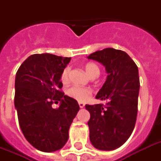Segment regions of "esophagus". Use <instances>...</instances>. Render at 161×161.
<instances>
[{"mask_svg":"<svg viewBox=\"0 0 161 161\" xmlns=\"http://www.w3.org/2000/svg\"><path fill=\"white\" fill-rule=\"evenodd\" d=\"M78 104H79V107H80L81 108H83L85 106V103H82V102H79V103H78Z\"/></svg>","mask_w":161,"mask_h":161,"instance_id":"34e87169","label":"esophagus"}]
</instances>
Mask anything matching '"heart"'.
<instances>
[{
    "mask_svg": "<svg viewBox=\"0 0 161 161\" xmlns=\"http://www.w3.org/2000/svg\"><path fill=\"white\" fill-rule=\"evenodd\" d=\"M85 71L90 77L97 76L99 74V68L96 64L93 63H88L85 65ZM69 73H70V68H66L62 73L61 75V80L63 83H68L69 79ZM92 90L88 88H83V87H78L73 86L68 89V94L72 98H75L76 100L79 102H86L92 96Z\"/></svg>",
    "mask_w": 161,
    "mask_h": 161,
    "instance_id": "b5f03b06",
    "label": "heart"
}]
</instances>
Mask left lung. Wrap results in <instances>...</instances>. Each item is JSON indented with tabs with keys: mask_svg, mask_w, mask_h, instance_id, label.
<instances>
[{
	"mask_svg": "<svg viewBox=\"0 0 161 161\" xmlns=\"http://www.w3.org/2000/svg\"><path fill=\"white\" fill-rule=\"evenodd\" d=\"M88 58L102 63L108 73L96 95L105 104L85 105L90 113L89 139L98 150H115L130 138L136 122L140 92L138 67L125 52L111 47L95 52Z\"/></svg>",
	"mask_w": 161,
	"mask_h": 161,
	"instance_id": "8db88e82",
	"label": "left lung"
}]
</instances>
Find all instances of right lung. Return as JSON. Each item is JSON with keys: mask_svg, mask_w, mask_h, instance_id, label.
I'll use <instances>...</instances> for the list:
<instances>
[{"mask_svg": "<svg viewBox=\"0 0 161 161\" xmlns=\"http://www.w3.org/2000/svg\"><path fill=\"white\" fill-rule=\"evenodd\" d=\"M71 58L33 54L16 72L14 103L19 125L36 150L53 152L65 145L68 130L79 110L77 100L61 90V75ZM60 101L57 109L51 106Z\"/></svg>", "mask_w": 161, "mask_h": 161, "instance_id": "right-lung-1", "label": "right lung"}]
</instances>
